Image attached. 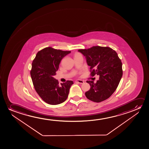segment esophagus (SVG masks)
Wrapping results in <instances>:
<instances>
[{"mask_svg": "<svg viewBox=\"0 0 149 149\" xmlns=\"http://www.w3.org/2000/svg\"><path fill=\"white\" fill-rule=\"evenodd\" d=\"M75 83H77V84H84V81L82 80H76L75 81Z\"/></svg>", "mask_w": 149, "mask_h": 149, "instance_id": "34e87169", "label": "esophagus"}]
</instances>
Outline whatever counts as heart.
Masks as SVG:
<instances>
[{"mask_svg":"<svg viewBox=\"0 0 149 149\" xmlns=\"http://www.w3.org/2000/svg\"><path fill=\"white\" fill-rule=\"evenodd\" d=\"M77 54H78V53H77Z\"/></svg>","mask_w":149,"mask_h":149,"instance_id":"1","label":"heart"}]
</instances>
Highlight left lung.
<instances>
[{"label":"left lung","mask_w":149,"mask_h":149,"mask_svg":"<svg viewBox=\"0 0 149 149\" xmlns=\"http://www.w3.org/2000/svg\"><path fill=\"white\" fill-rule=\"evenodd\" d=\"M78 51L86 57L91 76L99 75L96 83L86 81L91 88L86 92V97L98 103L106 100L116 90L122 77V63L118 54L111 48L101 46Z\"/></svg>","instance_id":"1"}]
</instances>
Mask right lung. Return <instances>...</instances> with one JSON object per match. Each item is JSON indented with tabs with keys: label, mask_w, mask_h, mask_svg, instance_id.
I'll use <instances>...</instances> for the list:
<instances>
[{
	"label": "right lung",
	"mask_w": 149,
	"mask_h": 149,
	"mask_svg": "<svg viewBox=\"0 0 149 149\" xmlns=\"http://www.w3.org/2000/svg\"><path fill=\"white\" fill-rule=\"evenodd\" d=\"M71 52L46 47L37 53L32 63L31 75L35 90L46 103L57 105L65 101L73 84L68 80L59 85L53 77L61 59Z\"/></svg>",
	"instance_id": "right-lung-1"
}]
</instances>
